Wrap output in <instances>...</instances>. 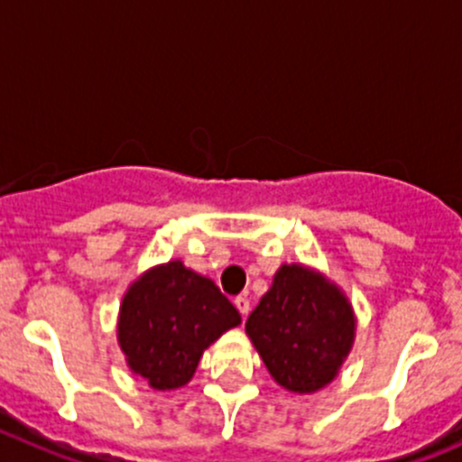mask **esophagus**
Returning <instances> with one entry per match:
<instances>
[{"label":"esophagus","instance_id":"esophagus-1","mask_svg":"<svg viewBox=\"0 0 462 462\" xmlns=\"http://www.w3.org/2000/svg\"><path fill=\"white\" fill-rule=\"evenodd\" d=\"M235 305H236V310L241 312V317H244V319L248 317V312H251V300L245 299V296H236Z\"/></svg>","mask_w":462,"mask_h":462}]
</instances>
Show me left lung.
Returning a JSON list of instances; mask_svg holds the SVG:
<instances>
[{
    "label": "left lung",
    "instance_id": "obj_1",
    "mask_svg": "<svg viewBox=\"0 0 462 462\" xmlns=\"http://www.w3.org/2000/svg\"><path fill=\"white\" fill-rule=\"evenodd\" d=\"M245 333L278 385L310 394L337 376L353 346L356 317L337 284L303 264H282Z\"/></svg>",
    "mask_w": 462,
    "mask_h": 462
}]
</instances>
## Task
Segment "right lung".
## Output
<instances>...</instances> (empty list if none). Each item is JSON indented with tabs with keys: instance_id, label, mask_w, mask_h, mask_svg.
Returning <instances> with one entry per match:
<instances>
[{
	"instance_id": "1",
	"label": "right lung",
	"mask_w": 462,
	"mask_h": 462,
	"mask_svg": "<svg viewBox=\"0 0 462 462\" xmlns=\"http://www.w3.org/2000/svg\"><path fill=\"white\" fill-rule=\"evenodd\" d=\"M239 323L217 284L172 260L132 282L120 305L118 344L150 387L178 390L193 378L202 351Z\"/></svg>"
}]
</instances>
